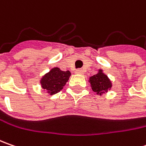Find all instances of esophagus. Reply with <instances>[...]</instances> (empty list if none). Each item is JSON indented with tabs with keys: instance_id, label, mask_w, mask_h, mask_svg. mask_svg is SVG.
I'll return each mask as SVG.
<instances>
[{
	"instance_id": "obj_1",
	"label": "esophagus",
	"mask_w": 146,
	"mask_h": 146,
	"mask_svg": "<svg viewBox=\"0 0 146 146\" xmlns=\"http://www.w3.org/2000/svg\"><path fill=\"white\" fill-rule=\"evenodd\" d=\"M76 73H77V74L83 75V74H84V70H83V69H77V70H76Z\"/></svg>"
}]
</instances>
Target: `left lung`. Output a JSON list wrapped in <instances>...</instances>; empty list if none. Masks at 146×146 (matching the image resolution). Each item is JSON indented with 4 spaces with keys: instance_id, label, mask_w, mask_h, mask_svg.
I'll use <instances>...</instances> for the list:
<instances>
[{
    "instance_id": "obj_1",
    "label": "left lung",
    "mask_w": 146,
    "mask_h": 146,
    "mask_svg": "<svg viewBox=\"0 0 146 146\" xmlns=\"http://www.w3.org/2000/svg\"><path fill=\"white\" fill-rule=\"evenodd\" d=\"M90 84L93 91L98 93H100V94L106 92L111 88V83L109 79L101 70L97 75H94L90 78Z\"/></svg>"
}]
</instances>
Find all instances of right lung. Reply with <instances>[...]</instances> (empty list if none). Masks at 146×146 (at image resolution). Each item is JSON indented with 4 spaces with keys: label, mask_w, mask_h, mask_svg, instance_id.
Wrapping results in <instances>:
<instances>
[{
    "label": "right lung",
    "mask_w": 146,
    "mask_h": 146,
    "mask_svg": "<svg viewBox=\"0 0 146 146\" xmlns=\"http://www.w3.org/2000/svg\"><path fill=\"white\" fill-rule=\"evenodd\" d=\"M70 76L69 70L62 71L58 67H55L47 73L41 79V86L44 89L47 90L51 95L60 92Z\"/></svg>",
    "instance_id": "right-lung-1"
}]
</instances>
